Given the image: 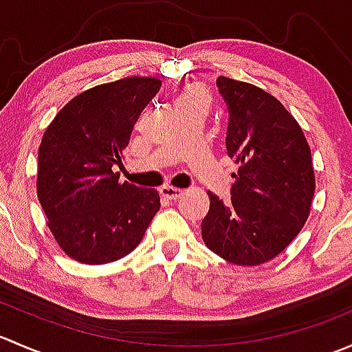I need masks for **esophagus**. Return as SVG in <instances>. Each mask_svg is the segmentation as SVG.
<instances>
[{"label": "esophagus", "mask_w": 352, "mask_h": 352, "mask_svg": "<svg viewBox=\"0 0 352 352\" xmlns=\"http://www.w3.org/2000/svg\"><path fill=\"white\" fill-rule=\"evenodd\" d=\"M160 194H162L165 199H172V201H175V199H180L182 197V189H177V187H170V186H165L160 189Z\"/></svg>", "instance_id": "34e87169"}]
</instances>
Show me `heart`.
<instances>
[{
    "mask_svg": "<svg viewBox=\"0 0 352 352\" xmlns=\"http://www.w3.org/2000/svg\"><path fill=\"white\" fill-rule=\"evenodd\" d=\"M209 97H208V91L204 90V87L201 85L194 83L189 85L182 90V94L179 95V100H177V105H182V104H202V105H208Z\"/></svg>",
    "mask_w": 352,
    "mask_h": 352,
    "instance_id": "b5f03b06",
    "label": "heart"
}]
</instances>
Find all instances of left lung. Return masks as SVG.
<instances>
[{"label":"left lung","instance_id":"left-lung-1","mask_svg":"<svg viewBox=\"0 0 352 352\" xmlns=\"http://www.w3.org/2000/svg\"><path fill=\"white\" fill-rule=\"evenodd\" d=\"M228 109L226 151L239 165L230 201L216 194L202 219L209 250L236 265L271 261L301 232L315 192L311 151L281 102L250 83L219 76Z\"/></svg>","mask_w":352,"mask_h":352}]
</instances>
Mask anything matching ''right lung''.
Masks as SVG:
<instances>
[{"label": "right lung", "mask_w": 352, "mask_h": 352, "mask_svg": "<svg viewBox=\"0 0 352 352\" xmlns=\"http://www.w3.org/2000/svg\"><path fill=\"white\" fill-rule=\"evenodd\" d=\"M162 81L131 76L83 91L59 110L38 148L37 196L56 242L83 264L133 252L160 209L155 189L119 182L134 122Z\"/></svg>", "instance_id": "obj_1"}]
</instances>
